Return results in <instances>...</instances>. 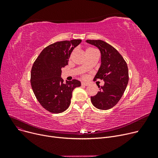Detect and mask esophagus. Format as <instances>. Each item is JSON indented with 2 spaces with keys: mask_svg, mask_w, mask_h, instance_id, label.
<instances>
[{
  "mask_svg": "<svg viewBox=\"0 0 158 158\" xmlns=\"http://www.w3.org/2000/svg\"><path fill=\"white\" fill-rule=\"evenodd\" d=\"M81 85H82V86H86L89 85V83H88V82H81Z\"/></svg>",
  "mask_w": 158,
  "mask_h": 158,
  "instance_id": "34e87169",
  "label": "esophagus"
}]
</instances>
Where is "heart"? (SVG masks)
I'll use <instances>...</instances> for the list:
<instances>
[{"instance_id": "1", "label": "heart", "mask_w": 158, "mask_h": 158, "mask_svg": "<svg viewBox=\"0 0 158 158\" xmlns=\"http://www.w3.org/2000/svg\"><path fill=\"white\" fill-rule=\"evenodd\" d=\"M96 51V50H95V49H94V48H88V49L86 50V52H93V51ZM84 68H85V69H87V68H88L86 64H85V65H84ZM84 77L85 78L86 77H85V76H84Z\"/></svg>"}]
</instances>
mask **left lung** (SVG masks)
I'll return each instance as SVG.
<instances>
[{"instance_id": "8db88e82", "label": "left lung", "mask_w": 158, "mask_h": 158, "mask_svg": "<svg viewBox=\"0 0 158 158\" xmlns=\"http://www.w3.org/2000/svg\"><path fill=\"white\" fill-rule=\"evenodd\" d=\"M86 42L97 47L101 54V64L94 81H104L103 86L91 101L97 109L107 110L117 104L122 97L129 81L127 64L122 55L109 44L101 40H87Z\"/></svg>"}]
</instances>
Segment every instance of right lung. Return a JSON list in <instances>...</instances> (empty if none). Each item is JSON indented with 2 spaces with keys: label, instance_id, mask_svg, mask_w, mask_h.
Returning <instances> with one entry per match:
<instances>
[{
  "label": "right lung",
  "instance_id": "right-lung-1",
  "mask_svg": "<svg viewBox=\"0 0 158 158\" xmlns=\"http://www.w3.org/2000/svg\"><path fill=\"white\" fill-rule=\"evenodd\" d=\"M81 40L57 41L45 47L33 63L31 84L37 100L44 108L60 113L68 108L73 90L81 86L76 79L63 83L61 69L68 64L70 56Z\"/></svg>",
  "mask_w": 158,
  "mask_h": 158
}]
</instances>
